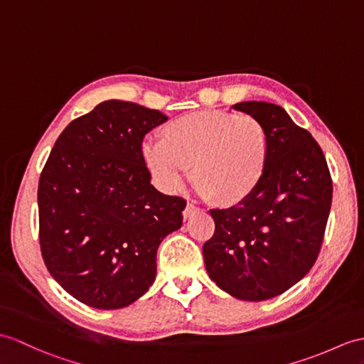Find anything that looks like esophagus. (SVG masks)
<instances>
[{"mask_svg":"<svg viewBox=\"0 0 364 364\" xmlns=\"http://www.w3.org/2000/svg\"><path fill=\"white\" fill-rule=\"evenodd\" d=\"M198 210V208L197 206H193L192 203H188V206L184 208V210H183V217H184V220L186 218H191L193 214H196Z\"/></svg>","mask_w":364,"mask_h":364,"instance_id":"obj_1","label":"esophagus"}]
</instances>
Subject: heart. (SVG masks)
Returning <instances> with one entry per match:
<instances>
[{"mask_svg":"<svg viewBox=\"0 0 364 364\" xmlns=\"http://www.w3.org/2000/svg\"><path fill=\"white\" fill-rule=\"evenodd\" d=\"M269 156L265 127L251 116L200 109L168 121L158 142H144L141 159L164 192H178L192 168V184L210 205L234 208L264 181Z\"/></svg>","mask_w":364,"mask_h":364,"instance_id":"1","label":"heart"}]
</instances>
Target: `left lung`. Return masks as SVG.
<instances>
[{"label":"left lung","instance_id":"obj_1","mask_svg":"<svg viewBox=\"0 0 364 364\" xmlns=\"http://www.w3.org/2000/svg\"><path fill=\"white\" fill-rule=\"evenodd\" d=\"M265 127L264 181L242 205L210 209L215 231L203 257L209 277L231 296L265 301L306 276L318 259L332 205V178L314 136L268 102L235 104Z\"/></svg>","mask_w":364,"mask_h":364}]
</instances>
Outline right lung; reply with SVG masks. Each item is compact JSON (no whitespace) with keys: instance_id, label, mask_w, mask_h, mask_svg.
I'll use <instances>...</instances> for the list:
<instances>
[{"instance_id":"1","label":"right lung","mask_w":364,"mask_h":364,"mask_svg":"<svg viewBox=\"0 0 364 364\" xmlns=\"http://www.w3.org/2000/svg\"><path fill=\"white\" fill-rule=\"evenodd\" d=\"M158 109L105 100L68 124L38 181V237L62 289L90 307L130 306L154 284L156 251L180 230L186 200L150 184L142 139Z\"/></svg>"}]
</instances>
